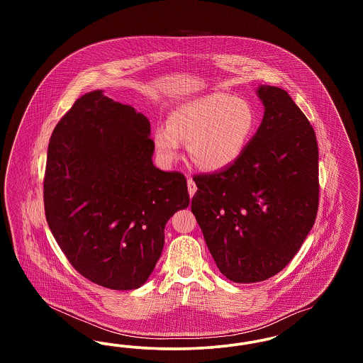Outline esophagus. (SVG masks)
<instances>
[{
  "label": "esophagus",
  "instance_id": "1",
  "mask_svg": "<svg viewBox=\"0 0 363 363\" xmlns=\"http://www.w3.org/2000/svg\"><path fill=\"white\" fill-rule=\"evenodd\" d=\"M188 190H189L190 197H193L196 190H197V186H196V184H194V181L191 178H188Z\"/></svg>",
  "mask_w": 363,
  "mask_h": 363
}]
</instances>
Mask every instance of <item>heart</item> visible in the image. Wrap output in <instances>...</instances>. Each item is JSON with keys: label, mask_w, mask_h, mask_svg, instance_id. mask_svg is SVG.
I'll return each instance as SVG.
<instances>
[{"label": "heart", "mask_w": 363, "mask_h": 363, "mask_svg": "<svg viewBox=\"0 0 363 363\" xmlns=\"http://www.w3.org/2000/svg\"><path fill=\"white\" fill-rule=\"evenodd\" d=\"M259 126L255 104L225 92H212L178 104L169 125H157L154 148L160 163L174 164L188 143L190 159L203 170L223 172L234 166Z\"/></svg>", "instance_id": "1"}]
</instances>
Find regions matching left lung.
Listing matches in <instances>:
<instances>
[{"label":"left lung","instance_id":"obj_1","mask_svg":"<svg viewBox=\"0 0 363 363\" xmlns=\"http://www.w3.org/2000/svg\"><path fill=\"white\" fill-rule=\"evenodd\" d=\"M256 94L262 121L238 162L193 178L191 212L219 271L235 283L280 272L318 209V147L311 122L284 89L262 84Z\"/></svg>","mask_w":363,"mask_h":363}]
</instances>
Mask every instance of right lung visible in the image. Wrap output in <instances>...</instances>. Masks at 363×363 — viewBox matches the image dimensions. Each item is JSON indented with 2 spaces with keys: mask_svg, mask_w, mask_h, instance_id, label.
I'll return each instance as SVG.
<instances>
[{
  "mask_svg": "<svg viewBox=\"0 0 363 363\" xmlns=\"http://www.w3.org/2000/svg\"><path fill=\"white\" fill-rule=\"evenodd\" d=\"M150 136L143 113L95 89L74 102L49 143L48 225L74 269L111 290L148 280L166 223L189 206L185 177L155 167Z\"/></svg>",
  "mask_w": 363,
  "mask_h": 363,
  "instance_id": "1",
  "label": "right lung"
}]
</instances>
